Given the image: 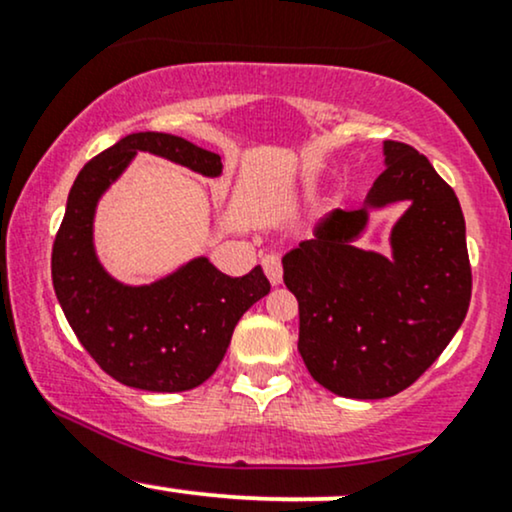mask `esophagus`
I'll return each mask as SVG.
<instances>
[{"instance_id": "obj_1", "label": "esophagus", "mask_w": 512, "mask_h": 512, "mask_svg": "<svg viewBox=\"0 0 512 512\" xmlns=\"http://www.w3.org/2000/svg\"><path fill=\"white\" fill-rule=\"evenodd\" d=\"M262 267L267 279L272 281V286H279L281 279H284V267H281V257L279 255H267L262 257Z\"/></svg>"}]
</instances>
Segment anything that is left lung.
<instances>
[{
  "mask_svg": "<svg viewBox=\"0 0 512 512\" xmlns=\"http://www.w3.org/2000/svg\"><path fill=\"white\" fill-rule=\"evenodd\" d=\"M385 170L361 209H334L286 252L284 284L298 301L305 368L339 397L383 399L419 380L460 330L472 298L464 216L424 154L385 142ZM409 201L393 257L355 248L367 209Z\"/></svg>",
  "mask_w": 512,
  "mask_h": 512,
  "instance_id": "1",
  "label": "left lung"
}]
</instances>
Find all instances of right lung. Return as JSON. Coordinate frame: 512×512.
Instances as JSON below:
<instances>
[{"mask_svg": "<svg viewBox=\"0 0 512 512\" xmlns=\"http://www.w3.org/2000/svg\"><path fill=\"white\" fill-rule=\"evenodd\" d=\"M139 151L207 178L223 168L219 154L163 132L127 134L91 158L69 190L52 245V286L69 327L110 378L137 390L185 392L214 375L238 320L267 296L269 281L262 267L233 279L207 257L146 286H127L105 272L93 248V216Z\"/></svg>", "mask_w": 512, "mask_h": 512, "instance_id": "obj_1", "label": "right lung"}]
</instances>
